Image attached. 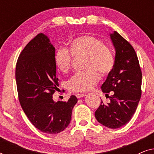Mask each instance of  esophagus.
<instances>
[{
	"mask_svg": "<svg viewBox=\"0 0 154 154\" xmlns=\"http://www.w3.org/2000/svg\"><path fill=\"white\" fill-rule=\"evenodd\" d=\"M85 94H83V93H78L75 94V97L79 99L83 97H85Z\"/></svg>",
	"mask_w": 154,
	"mask_h": 154,
	"instance_id": "34e87169",
	"label": "esophagus"
}]
</instances>
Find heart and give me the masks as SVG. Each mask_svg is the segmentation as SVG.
<instances>
[{
    "mask_svg": "<svg viewBox=\"0 0 154 154\" xmlns=\"http://www.w3.org/2000/svg\"><path fill=\"white\" fill-rule=\"evenodd\" d=\"M70 51L64 48L57 50L54 63L62 73H68L71 68L73 56L85 57V71L77 73L67 83L72 92H86L98 83L100 76H106L114 65V58L111 50L102 40L92 35H82L73 38L69 43Z\"/></svg>",
    "mask_w": 154,
    "mask_h": 154,
    "instance_id": "b5f03b06",
    "label": "heart"
}]
</instances>
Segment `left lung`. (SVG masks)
I'll use <instances>...</instances> for the list:
<instances>
[{
	"mask_svg": "<svg viewBox=\"0 0 154 154\" xmlns=\"http://www.w3.org/2000/svg\"><path fill=\"white\" fill-rule=\"evenodd\" d=\"M110 37L116 50L113 68L106 81L102 84V90L108 93L110 102L104 104L102 101L94 115L99 123L111 129L125 125L135 112L142 94V71L134 48L129 42L116 31Z\"/></svg>",
	"mask_w": 154,
	"mask_h": 154,
	"instance_id": "left-lung-1",
	"label": "left lung"
}]
</instances>
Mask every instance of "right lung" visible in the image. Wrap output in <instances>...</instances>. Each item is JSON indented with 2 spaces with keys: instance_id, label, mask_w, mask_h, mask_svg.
<instances>
[{
  "instance_id": "add662e5",
  "label": "right lung",
  "mask_w": 154,
  "mask_h": 154,
  "mask_svg": "<svg viewBox=\"0 0 154 154\" xmlns=\"http://www.w3.org/2000/svg\"><path fill=\"white\" fill-rule=\"evenodd\" d=\"M55 48L39 33L24 48L17 62L15 79L21 106L31 123L44 133L54 134L68 127L77 98L52 100L58 89L54 63Z\"/></svg>"
}]
</instances>
